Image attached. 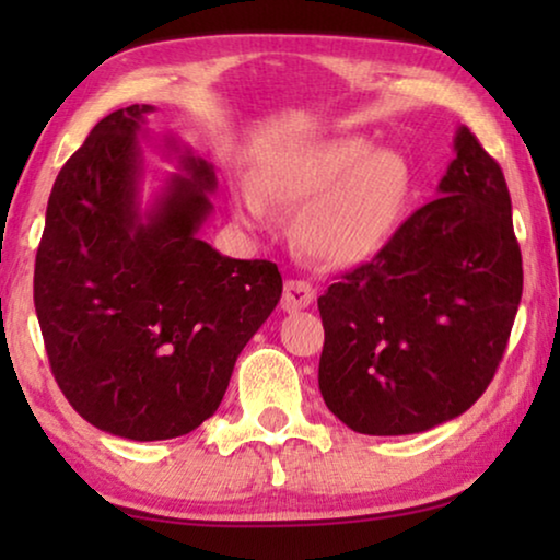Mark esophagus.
Listing matches in <instances>:
<instances>
[{
  "mask_svg": "<svg viewBox=\"0 0 560 560\" xmlns=\"http://www.w3.org/2000/svg\"><path fill=\"white\" fill-rule=\"evenodd\" d=\"M313 298H316V293H313V288L308 285V282H305V280H288L280 305H282V311H285V313H295V311L308 308V305L313 303Z\"/></svg>",
  "mask_w": 560,
  "mask_h": 560,
  "instance_id": "1",
  "label": "esophagus"
}]
</instances>
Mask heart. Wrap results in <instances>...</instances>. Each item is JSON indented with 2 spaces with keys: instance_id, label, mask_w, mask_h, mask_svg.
Segmentation results:
<instances>
[{
  "instance_id": "1",
  "label": "heart",
  "mask_w": 560,
  "mask_h": 560,
  "mask_svg": "<svg viewBox=\"0 0 560 560\" xmlns=\"http://www.w3.org/2000/svg\"><path fill=\"white\" fill-rule=\"evenodd\" d=\"M412 198L416 167L405 152L347 135L270 152L255 178L234 188L232 206L247 226L270 224L272 206L301 209L295 240L305 255L354 267L395 240Z\"/></svg>"
}]
</instances>
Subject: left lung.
<instances>
[{"label":"left lung","mask_w":560,"mask_h":560,"mask_svg":"<svg viewBox=\"0 0 560 560\" xmlns=\"http://www.w3.org/2000/svg\"><path fill=\"white\" fill-rule=\"evenodd\" d=\"M454 152L439 198L318 298V389L357 433H423L458 418L508 347L523 295L510 190L466 127Z\"/></svg>","instance_id":"left-lung-1"}]
</instances>
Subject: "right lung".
Segmentation results:
<instances>
[{
  "mask_svg": "<svg viewBox=\"0 0 560 560\" xmlns=\"http://www.w3.org/2000/svg\"><path fill=\"white\" fill-rule=\"evenodd\" d=\"M150 104L112 112L52 183L35 313L66 400L129 441L186 435L217 412L236 357L282 295L278 265L201 240L217 173L175 135L178 173L142 209Z\"/></svg>",
  "mask_w": 560,
  "mask_h": 560,
  "instance_id": "add662e5",
  "label": "right lung"
}]
</instances>
